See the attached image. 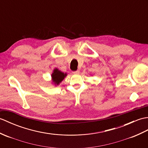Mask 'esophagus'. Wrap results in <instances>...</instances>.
<instances>
[{"label":"esophagus","mask_w":148,"mask_h":148,"mask_svg":"<svg viewBox=\"0 0 148 148\" xmlns=\"http://www.w3.org/2000/svg\"><path fill=\"white\" fill-rule=\"evenodd\" d=\"M80 73V71L78 70H77V71H73V73L74 74H78Z\"/></svg>","instance_id":"1"}]
</instances>
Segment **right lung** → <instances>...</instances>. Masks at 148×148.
<instances>
[{"label": "right lung", "mask_w": 148, "mask_h": 148, "mask_svg": "<svg viewBox=\"0 0 148 148\" xmlns=\"http://www.w3.org/2000/svg\"><path fill=\"white\" fill-rule=\"evenodd\" d=\"M66 73H64L63 72L59 70L58 69L55 68L53 70V73H52V82L55 85H58L63 80L64 77H66Z\"/></svg>", "instance_id": "obj_1"}]
</instances>
